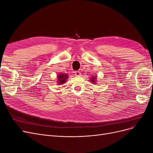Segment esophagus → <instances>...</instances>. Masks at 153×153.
<instances>
[{
	"label": "esophagus",
	"instance_id": "esophagus-1",
	"mask_svg": "<svg viewBox=\"0 0 153 153\" xmlns=\"http://www.w3.org/2000/svg\"><path fill=\"white\" fill-rule=\"evenodd\" d=\"M75 75L76 76H81V73L80 71H76L75 72Z\"/></svg>",
	"mask_w": 153,
	"mask_h": 153
}]
</instances>
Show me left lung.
I'll list each match as a JSON object with an SVG mask.
<instances>
[{
    "instance_id": "left-lung-1",
    "label": "left lung",
    "mask_w": 153,
    "mask_h": 153,
    "mask_svg": "<svg viewBox=\"0 0 153 153\" xmlns=\"http://www.w3.org/2000/svg\"><path fill=\"white\" fill-rule=\"evenodd\" d=\"M91 81L92 82V83H94V84H96V77H92L91 78Z\"/></svg>"
}]
</instances>
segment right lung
<instances>
[{
  "instance_id": "add662e5",
  "label": "right lung",
  "mask_w": 153,
  "mask_h": 153,
  "mask_svg": "<svg viewBox=\"0 0 153 153\" xmlns=\"http://www.w3.org/2000/svg\"><path fill=\"white\" fill-rule=\"evenodd\" d=\"M57 78H58V82L59 85H61L62 84H64L66 80L68 79V75L66 73H61L59 75H57Z\"/></svg>"
}]
</instances>
